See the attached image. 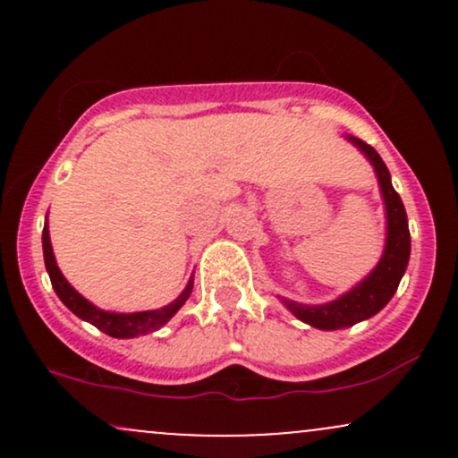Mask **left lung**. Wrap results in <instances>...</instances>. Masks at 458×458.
<instances>
[{
  "instance_id": "8db88e82",
  "label": "left lung",
  "mask_w": 458,
  "mask_h": 458,
  "mask_svg": "<svg viewBox=\"0 0 458 458\" xmlns=\"http://www.w3.org/2000/svg\"><path fill=\"white\" fill-rule=\"evenodd\" d=\"M344 138L370 161L377 181H379L383 207H386V245H383V254L375 269L334 301L301 303L280 295V301L288 312L295 314L310 327L323 331L353 327L355 323H361V320H368L377 312H381L396 293L398 284L407 271L409 254H411L407 213H404L401 196L392 187L390 170L383 163L379 152L368 146L366 141L353 138V135H344Z\"/></svg>"
}]
</instances>
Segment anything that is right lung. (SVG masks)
Segmentation results:
<instances>
[{
    "label": "right lung",
    "mask_w": 458,
    "mask_h": 458,
    "mask_svg": "<svg viewBox=\"0 0 458 458\" xmlns=\"http://www.w3.org/2000/svg\"><path fill=\"white\" fill-rule=\"evenodd\" d=\"M43 254H45V267L47 273L51 277V286H54L55 295L60 297V301L71 310L75 317L94 325L97 329H101L103 334L112 335V338H138V335L150 334V331L161 329L174 314L185 306V301L193 291V276L189 277L185 291L178 295L174 301L167 303L159 310H144V312H109V310H101L94 306L92 301H88L86 297L79 295L75 288L68 284V280L62 276L60 267H57L54 247H51L49 239V222H45L43 230Z\"/></svg>",
    "instance_id": "obj_1"
}]
</instances>
